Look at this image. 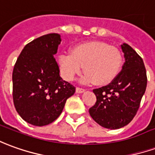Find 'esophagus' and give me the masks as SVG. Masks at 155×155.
<instances>
[{
    "label": "esophagus",
    "instance_id": "esophagus-1",
    "mask_svg": "<svg viewBox=\"0 0 155 155\" xmlns=\"http://www.w3.org/2000/svg\"><path fill=\"white\" fill-rule=\"evenodd\" d=\"M85 90L84 88H81V87H76V92L77 93H82L85 91Z\"/></svg>",
    "mask_w": 155,
    "mask_h": 155
}]
</instances>
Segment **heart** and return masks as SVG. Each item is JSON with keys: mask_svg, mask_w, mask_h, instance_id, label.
I'll return each mask as SVG.
<instances>
[{"mask_svg": "<svg viewBox=\"0 0 155 155\" xmlns=\"http://www.w3.org/2000/svg\"><path fill=\"white\" fill-rule=\"evenodd\" d=\"M62 76L71 81L86 71L81 78L83 83L98 85L110 83L119 74L123 65V55L117 48L102 42H88L74 47L72 53L63 52L59 56Z\"/></svg>", "mask_w": 155, "mask_h": 155, "instance_id": "obj_1", "label": "heart"}]
</instances>
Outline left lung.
<instances>
[{
	"label": "left lung",
	"instance_id": "obj_1",
	"mask_svg": "<svg viewBox=\"0 0 155 155\" xmlns=\"http://www.w3.org/2000/svg\"><path fill=\"white\" fill-rule=\"evenodd\" d=\"M121 48L125 58L123 69L111 83L93 90L96 102L89 109L93 120L109 129L123 127L134 119L148 81L141 57L128 44Z\"/></svg>",
	"mask_w": 155,
	"mask_h": 155
}]
</instances>
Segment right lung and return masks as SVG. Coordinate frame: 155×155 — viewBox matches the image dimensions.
Instances as JSON below:
<instances>
[{
    "label": "right lung",
    "instance_id": "right-lung-1",
    "mask_svg": "<svg viewBox=\"0 0 155 155\" xmlns=\"http://www.w3.org/2000/svg\"><path fill=\"white\" fill-rule=\"evenodd\" d=\"M61 37L49 33L32 40L18 56L12 72V97L16 110L27 123L45 126L61 114L75 87L59 75L54 58Z\"/></svg>",
    "mask_w": 155,
    "mask_h": 155
}]
</instances>
